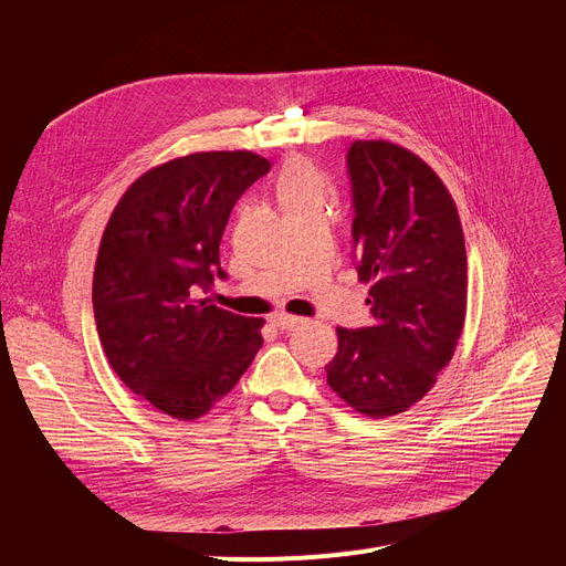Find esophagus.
I'll list each match as a JSON object with an SVG mask.
<instances>
[{
    "mask_svg": "<svg viewBox=\"0 0 566 566\" xmlns=\"http://www.w3.org/2000/svg\"><path fill=\"white\" fill-rule=\"evenodd\" d=\"M271 323L275 325V328H280V331H293V328H298V325H303L305 318L291 316V314H275V316L271 318Z\"/></svg>",
    "mask_w": 566,
    "mask_h": 566,
    "instance_id": "esophagus-1",
    "label": "esophagus"
}]
</instances>
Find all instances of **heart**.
<instances>
[{
  "instance_id": "obj_1",
  "label": "heart",
  "mask_w": 566,
  "mask_h": 566,
  "mask_svg": "<svg viewBox=\"0 0 566 566\" xmlns=\"http://www.w3.org/2000/svg\"><path fill=\"white\" fill-rule=\"evenodd\" d=\"M323 188V176L310 163H293L280 181V197L286 211H293V208L321 203Z\"/></svg>"
}]
</instances>
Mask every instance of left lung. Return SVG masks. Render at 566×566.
<instances>
[{
  "mask_svg": "<svg viewBox=\"0 0 566 566\" xmlns=\"http://www.w3.org/2000/svg\"><path fill=\"white\" fill-rule=\"evenodd\" d=\"M353 261L371 282V325L337 328L325 367L331 388L358 412L388 418L418 403L452 360L465 321V243L454 199L406 148L371 139L346 154Z\"/></svg>",
  "mask_w": 566,
  "mask_h": 566,
  "instance_id": "8db88e82",
  "label": "left lung"
}]
</instances>
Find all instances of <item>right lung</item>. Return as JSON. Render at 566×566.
<instances>
[{
    "instance_id": "1",
    "label": "right lung",
    "mask_w": 566,
    "mask_h": 566,
    "mask_svg": "<svg viewBox=\"0 0 566 566\" xmlns=\"http://www.w3.org/2000/svg\"><path fill=\"white\" fill-rule=\"evenodd\" d=\"M271 171L250 151L169 160L139 176L105 227L94 316L103 350L128 388L176 420H197L252 365L261 318L211 305L227 280L220 241L241 195Z\"/></svg>"
}]
</instances>
